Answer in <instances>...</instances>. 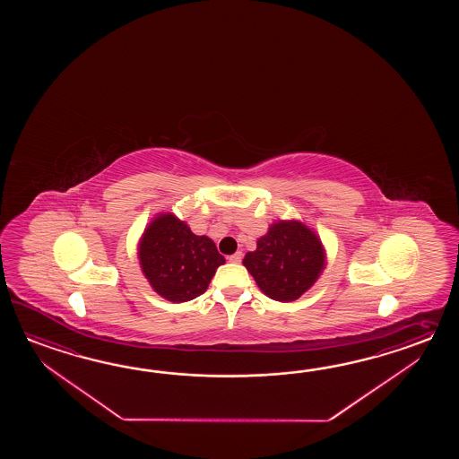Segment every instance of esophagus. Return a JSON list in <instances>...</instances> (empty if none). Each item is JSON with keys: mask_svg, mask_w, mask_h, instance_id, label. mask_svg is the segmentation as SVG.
<instances>
[{"mask_svg": "<svg viewBox=\"0 0 459 459\" xmlns=\"http://www.w3.org/2000/svg\"><path fill=\"white\" fill-rule=\"evenodd\" d=\"M228 259H230V263L239 264L243 261V253L238 251V253L231 254Z\"/></svg>", "mask_w": 459, "mask_h": 459, "instance_id": "obj_1", "label": "esophagus"}]
</instances>
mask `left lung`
Instances as JSON below:
<instances>
[{"instance_id":"left-lung-1","label":"left lung","mask_w":459,"mask_h":459,"mask_svg":"<svg viewBox=\"0 0 459 459\" xmlns=\"http://www.w3.org/2000/svg\"><path fill=\"white\" fill-rule=\"evenodd\" d=\"M244 265L267 297L297 300L312 287L325 265L316 234L299 221H279L257 239V249L244 255Z\"/></svg>"}]
</instances>
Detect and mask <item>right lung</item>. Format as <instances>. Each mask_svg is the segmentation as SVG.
I'll list each match as a JSON object with an SVG mask.
<instances>
[{
  "instance_id": "1",
  "label": "right lung",
  "mask_w": 459,
  "mask_h": 459,
  "mask_svg": "<svg viewBox=\"0 0 459 459\" xmlns=\"http://www.w3.org/2000/svg\"><path fill=\"white\" fill-rule=\"evenodd\" d=\"M139 261L152 289L170 302H188L208 289L225 257L206 236H196L174 215H160L144 231Z\"/></svg>"
}]
</instances>
